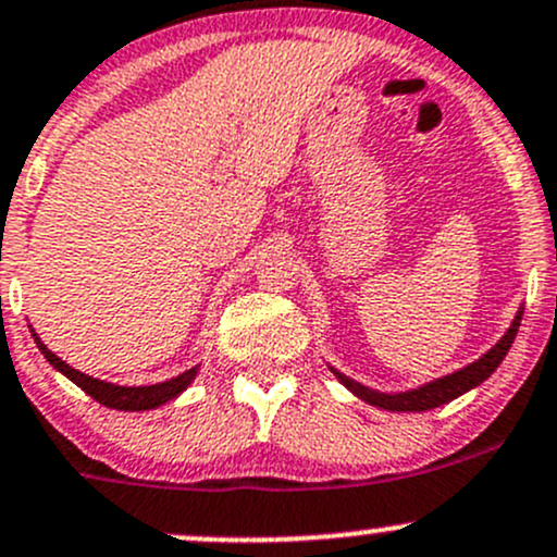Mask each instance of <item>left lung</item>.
<instances>
[{"label": "left lung", "mask_w": 557, "mask_h": 557, "mask_svg": "<svg viewBox=\"0 0 557 557\" xmlns=\"http://www.w3.org/2000/svg\"><path fill=\"white\" fill-rule=\"evenodd\" d=\"M520 318H522V312H518V318L512 320V325H509L507 334L502 336V342H498L491 352H485L480 361L469 363V367L460 369V372L447 374V377L434 380V383L418 387V391L377 393V391H372V387L352 383V380L345 377V374H339V372H334V374L339 377V383L345 387H350L358 398H363V401L374 404V407H380V409H391V412H423V409L442 407V404L458 398L460 393H466V391H471V387L485 383V380L496 372V367L504 361V356H507L509 347H512L515 336H518Z\"/></svg>", "instance_id": "obj_1"}]
</instances>
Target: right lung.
Wrapping results in <instances>:
<instances>
[{"label":"right lung","instance_id":"right-lung-1","mask_svg":"<svg viewBox=\"0 0 557 557\" xmlns=\"http://www.w3.org/2000/svg\"><path fill=\"white\" fill-rule=\"evenodd\" d=\"M32 336H35V342H37L39 350H42V356L50 361V367L59 369L64 377H70L72 383L81 387V391H86L88 396L94 398V401L104 404V407H110V409H123V412H139V409L161 407V404H166L170 398L180 396V393H183L185 387L190 385V380L196 377V367H194V369H188V372L180 374V377L166 380V383H159V385L121 387V385H112V383H102V380L88 377V374L77 372V369H72L70 363L61 361L59 356H53V352H50L48 347L39 342V336L35 334V331H32Z\"/></svg>","mask_w":557,"mask_h":557}]
</instances>
